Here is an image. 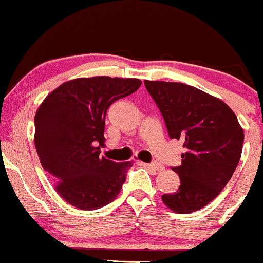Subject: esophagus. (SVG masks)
<instances>
[{"instance_id": "obj_1", "label": "esophagus", "mask_w": 263, "mask_h": 263, "mask_svg": "<svg viewBox=\"0 0 263 263\" xmlns=\"http://www.w3.org/2000/svg\"><path fill=\"white\" fill-rule=\"evenodd\" d=\"M144 166L147 167V169H152L156 171V173H159V171H163L164 170V166L161 164L159 163H150V164H144Z\"/></svg>"}]
</instances>
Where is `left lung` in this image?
<instances>
[{"label":"left lung","instance_id":"left-lung-1","mask_svg":"<svg viewBox=\"0 0 263 263\" xmlns=\"http://www.w3.org/2000/svg\"><path fill=\"white\" fill-rule=\"evenodd\" d=\"M171 139L184 141L176 193L163 201L178 214H190L211 202L231 179L240 161L243 130L222 100L193 85L145 81Z\"/></svg>","mask_w":263,"mask_h":263}]
</instances>
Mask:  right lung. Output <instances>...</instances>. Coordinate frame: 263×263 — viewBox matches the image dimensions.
I'll return each instance as SVG.
<instances>
[{
  "label": "right lung",
  "instance_id": "add662e5",
  "mask_svg": "<svg viewBox=\"0 0 263 263\" xmlns=\"http://www.w3.org/2000/svg\"><path fill=\"white\" fill-rule=\"evenodd\" d=\"M139 79L93 77L66 82L43 100L34 117V144L43 169L63 200L96 210L120 193L130 163L100 155L105 117L118 99L137 92Z\"/></svg>",
  "mask_w": 263,
  "mask_h": 263
}]
</instances>
